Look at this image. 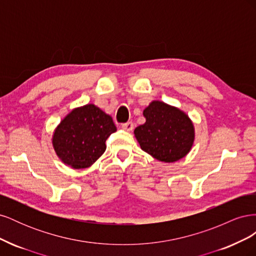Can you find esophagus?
I'll return each instance as SVG.
<instances>
[{"mask_svg": "<svg viewBox=\"0 0 256 256\" xmlns=\"http://www.w3.org/2000/svg\"><path fill=\"white\" fill-rule=\"evenodd\" d=\"M122 128L126 131H131L134 129V122H127L122 124Z\"/></svg>", "mask_w": 256, "mask_h": 256, "instance_id": "1", "label": "esophagus"}]
</instances>
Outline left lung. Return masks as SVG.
<instances>
[{"label": "left lung", "instance_id": "obj_1", "mask_svg": "<svg viewBox=\"0 0 256 256\" xmlns=\"http://www.w3.org/2000/svg\"><path fill=\"white\" fill-rule=\"evenodd\" d=\"M143 115L146 122L134 129V136L145 152L170 164L190 152L194 142V126L184 111L154 100Z\"/></svg>", "mask_w": 256, "mask_h": 256}]
</instances>
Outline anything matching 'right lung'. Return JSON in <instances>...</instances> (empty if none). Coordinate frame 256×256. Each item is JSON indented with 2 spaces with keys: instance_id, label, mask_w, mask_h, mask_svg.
Returning <instances> with one entry per match:
<instances>
[{
  "instance_id": "add662e5",
  "label": "right lung",
  "mask_w": 256,
  "mask_h": 256,
  "mask_svg": "<svg viewBox=\"0 0 256 256\" xmlns=\"http://www.w3.org/2000/svg\"><path fill=\"white\" fill-rule=\"evenodd\" d=\"M116 127L109 114L95 104L76 108L54 130L52 145L58 157L72 168L90 166L106 150Z\"/></svg>"
}]
</instances>
